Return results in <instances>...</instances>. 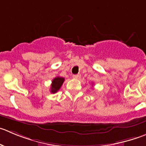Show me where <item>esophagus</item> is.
<instances>
[{"label": "esophagus", "instance_id": "obj_1", "mask_svg": "<svg viewBox=\"0 0 146 146\" xmlns=\"http://www.w3.org/2000/svg\"><path fill=\"white\" fill-rule=\"evenodd\" d=\"M72 77H73V78H74V79H80V77H81V75H80V74H74V75L72 76Z\"/></svg>", "mask_w": 146, "mask_h": 146}]
</instances>
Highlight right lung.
<instances>
[{
	"label": "right lung",
	"mask_w": 146,
	"mask_h": 146,
	"mask_svg": "<svg viewBox=\"0 0 146 146\" xmlns=\"http://www.w3.org/2000/svg\"><path fill=\"white\" fill-rule=\"evenodd\" d=\"M64 81V77H56L52 80V82L51 84V93H56L59 90V89L62 87V84Z\"/></svg>",
	"instance_id": "right-lung-1"
}]
</instances>
